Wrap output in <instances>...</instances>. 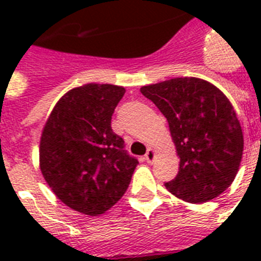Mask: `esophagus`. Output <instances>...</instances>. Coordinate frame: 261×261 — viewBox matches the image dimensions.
<instances>
[{
    "label": "esophagus",
    "instance_id": "34e87169",
    "mask_svg": "<svg viewBox=\"0 0 261 261\" xmlns=\"http://www.w3.org/2000/svg\"><path fill=\"white\" fill-rule=\"evenodd\" d=\"M145 160H146V163H149V164L154 161V160H155V150H154V149H149V150H147V153L145 154Z\"/></svg>",
    "mask_w": 261,
    "mask_h": 261
}]
</instances>
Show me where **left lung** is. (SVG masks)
Here are the masks:
<instances>
[{
    "mask_svg": "<svg viewBox=\"0 0 261 261\" xmlns=\"http://www.w3.org/2000/svg\"><path fill=\"white\" fill-rule=\"evenodd\" d=\"M167 118L177 176L165 182L176 198L204 203L230 186L244 151L243 128L223 92L206 80L177 77L141 88Z\"/></svg>",
    "mask_w": 261,
    "mask_h": 261,
    "instance_id": "obj_1",
    "label": "left lung"
}]
</instances>
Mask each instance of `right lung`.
I'll use <instances>...</instances> for the list:
<instances>
[{"instance_id": "add662e5", "label": "right lung", "mask_w": 261, "mask_h": 261, "mask_svg": "<svg viewBox=\"0 0 261 261\" xmlns=\"http://www.w3.org/2000/svg\"><path fill=\"white\" fill-rule=\"evenodd\" d=\"M124 92L111 84L73 88L59 98L43 127V177L61 202L81 214L96 217L116 204L138 165L111 128Z\"/></svg>"}]
</instances>
